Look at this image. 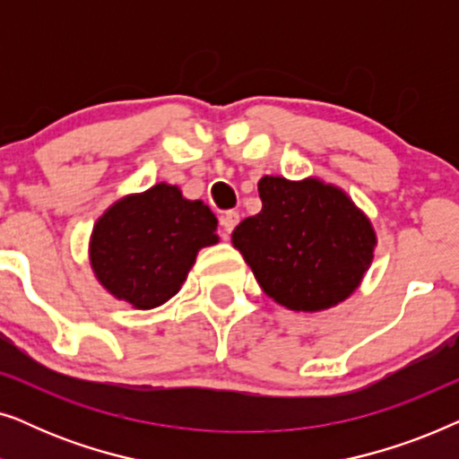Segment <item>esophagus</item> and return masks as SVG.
<instances>
[{"mask_svg":"<svg viewBox=\"0 0 459 459\" xmlns=\"http://www.w3.org/2000/svg\"><path fill=\"white\" fill-rule=\"evenodd\" d=\"M240 223V212L238 211H228L225 215L221 217V228H223V238L228 240V236L234 231L236 225Z\"/></svg>","mask_w":459,"mask_h":459,"instance_id":"34e87169","label":"esophagus"}]
</instances>
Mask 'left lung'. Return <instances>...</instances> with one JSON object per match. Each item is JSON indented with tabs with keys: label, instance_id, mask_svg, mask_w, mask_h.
Wrapping results in <instances>:
<instances>
[{
	"label": "left lung",
	"instance_id": "8db88e82",
	"mask_svg": "<svg viewBox=\"0 0 459 459\" xmlns=\"http://www.w3.org/2000/svg\"><path fill=\"white\" fill-rule=\"evenodd\" d=\"M261 212L231 234L263 292L290 311L317 313L347 300L372 265L374 225L342 187L319 178L265 175Z\"/></svg>",
	"mask_w": 459,
	"mask_h": 459
}]
</instances>
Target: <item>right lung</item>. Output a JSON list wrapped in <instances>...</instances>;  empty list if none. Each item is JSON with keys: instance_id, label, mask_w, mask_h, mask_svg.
Returning a JSON list of instances; mask_svg holds the SVG:
<instances>
[{"instance_id": "obj_1", "label": "right lung", "mask_w": 459, "mask_h": 459, "mask_svg": "<svg viewBox=\"0 0 459 459\" xmlns=\"http://www.w3.org/2000/svg\"><path fill=\"white\" fill-rule=\"evenodd\" d=\"M217 242V217L209 206L160 181L110 204L93 223L87 253L106 292L146 311L173 299L198 250Z\"/></svg>"}]
</instances>
